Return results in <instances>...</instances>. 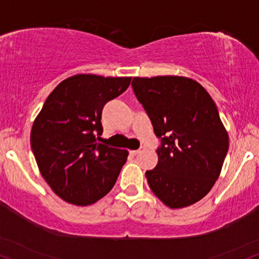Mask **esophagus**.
<instances>
[{
  "mask_svg": "<svg viewBox=\"0 0 259 259\" xmlns=\"http://www.w3.org/2000/svg\"><path fill=\"white\" fill-rule=\"evenodd\" d=\"M145 151V148H140L138 150H133V151H131V154H132L133 156H137V155H140L142 152Z\"/></svg>",
  "mask_w": 259,
  "mask_h": 259,
  "instance_id": "1",
  "label": "esophagus"
}]
</instances>
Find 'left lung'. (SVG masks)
<instances>
[{"label":"left lung","instance_id":"left-lung-1","mask_svg":"<svg viewBox=\"0 0 259 259\" xmlns=\"http://www.w3.org/2000/svg\"><path fill=\"white\" fill-rule=\"evenodd\" d=\"M132 88L161 140L158 163L145 173L150 188L171 209L192 205L211 190L228 151L215 102L185 76H136Z\"/></svg>","mask_w":259,"mask_h":259}]
</instances>
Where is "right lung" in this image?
Masks as SVG:
<instances>
[{
	"mask_svg": "<svg viewBox=\"0 0 259 259\" xmlns=\"http://www.w3.org/2000/svg\"><path fill=\"white\" fill-rule=\"evenodd\" d=\"M131 76L76 74L48 96L31 131L41 177L60 198L86 206L116 183L128 151L101 144L102 110L127 90Z\"/></svg>",
	"mask_w": 259,
	"mask_h": 259,
	"instance_id": "add662e5",
	"label": "right lung"
}]
</instances>
